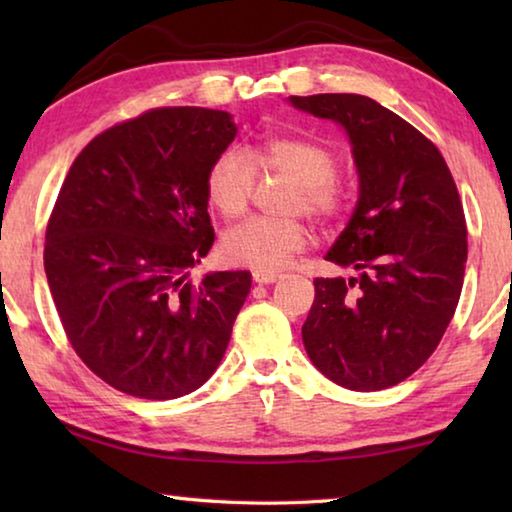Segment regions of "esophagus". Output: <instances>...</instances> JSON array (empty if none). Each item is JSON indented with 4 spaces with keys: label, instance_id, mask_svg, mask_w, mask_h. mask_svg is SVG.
Instances as JSON below:
<instances>
[{
    "label": "esophagus",
    "instance_id": "obj_1",
    "mask_svg": "<svg viewBox=\"0 0 512 512\" xmlns=\"http://www.w3.org/2000/svg\"><path fill=\"white\" fill-rule=\"evenodd\" d=\"M280 273H268V271H253V280L257 282V284H273V282H277L280 280Z\"/></svg>",
    "mask_w": 512,
    "mask_h": 512
}]
</instances>
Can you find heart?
Instances as JSON below:
<instances>
[{
    "mask_svg": "<svg viewBox=\"0 0 512 512\" xmlns=\"http://www.w3.org/2000/svg\"><path fill=\"white\" fill-rule=\"evenodd\" d=\"M257 171L291 180L282 198L284 212H302L318 223L334 221L343 212L345 196L336 183L339 158L329 146L305 137H273L250 153L239 146L225 149L207 169V201L228 219L244 214ZM305 244L307 230L298 216H253L225 232L221 253L235 266L273 273Z\"/></svg>",
    "mask_w": 512,
    "mask_h": 512,
    "instance_id": "heart-1",
    "label": "heart"
}]
</instances>
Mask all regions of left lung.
<instances>
[{"label": "left lung", "instance_id": "1", "mask_svg": "<svg viewBox=\"0 0 512 512\" xmlns=\"http://www.w3.org/2000/svg\"><path fill=\"white\" fill-rule=\"evenodd\" d=\"M350 137L359 201L325 255L357 275L316 277L302 325L314 366L350 391H384L438 348L463 289V203L436 144L361 94L289 97Z\"/></svg>", "mask_w": 512, "mask_h": 512}]
</instances>
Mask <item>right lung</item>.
<instances>
[{"label": "right lung", "mask_w": 512, "mask_h": 512, "mask_svg": "<svg viewBox=\"0 0 512 512\" xmlns=\"http://www.w3.org/2000/svg\"><path fill=\"white\" fill-rule=\"evenodd\" d=\"M235 135L223 110L155 108L94 137L60 187L45 237L51 298L74 352L121 393H194L228 348L253 277L194 284L187 271L214 244L205 176Z\"/></svg>", "instance_id": "1"}]
</instances>
